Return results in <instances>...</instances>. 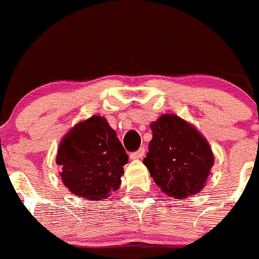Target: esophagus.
I'll use <instances>...</instances> for the list:
<instances>
[{
  "mask_svg": "<svg viewBox=\"0 0 259 259\" xmlns=\"http://www.w3.org/2000/svg\"><path fill=\"white\" fill-rule=\"evenodd\" d=\"M143 155H145V148H140L138 151H136V152H132L130 155V157L132 158V160H140V158L143 157Z\"/></svg>",
  "mask_w": 259,
  "mask_h": 259,
  "instance_id": "obj_1",
  "label": "esophagus"
}]
</instances>
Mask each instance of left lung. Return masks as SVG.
<instances>
[{"label":"left lung","instance_id":"obj_1","mask_svg":"<svg viewBox=\"0 0 259 259\" xmlns=\"http://www.w3.org/2000/svg\"><path fill=\"white\" fill-rule=\"evenodd\" d=\"M152 140L143 163L170 198L185 199L201 191L214 165L206 138L176 114H162L150 124Z\"/></svg>","mask_w":259,"mask_h":259}]
</instances>
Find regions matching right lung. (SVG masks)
I'll return each mask as SVG.
<instances>
[{"mask_svg": "<svg viewBox=\"0 0 259 259\" xmlns=\"http://www.w3.org/2000/svg\"><path fill=\"white\" fill-rule=\"evenodd\" d=\"M128 155L116 131L101 116L80 121L61 138L56 153L60 178L71 194L102 200L121 186Z\"/></svg>", "mask_w": 259, "mask_h": 259, "instance_id": "right-lung-1", "label": "right lung"}]
</instances>
